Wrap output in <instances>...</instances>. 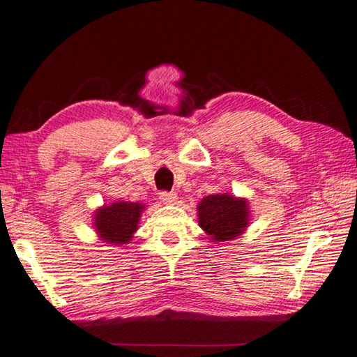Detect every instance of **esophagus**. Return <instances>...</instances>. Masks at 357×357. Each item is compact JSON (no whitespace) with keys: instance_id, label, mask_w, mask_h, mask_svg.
Wrapping results in <instances>:
<instances>
[{"instance_id":"obj_1","label":"esophagus","mask_w":357,"mask_h":357,"mask_svg":"<svg viewBox=\"0 0 357 357\" xmlns=\"http://www.w3.org/2000/svg\"><path fill=\"white\" fill-rule=\"evenodd\" d=\"M159 198L162 200V203L165 204H170V206H173V204H176L178 202V195L174 192H162Z\"/></svg>"}]
</instances>
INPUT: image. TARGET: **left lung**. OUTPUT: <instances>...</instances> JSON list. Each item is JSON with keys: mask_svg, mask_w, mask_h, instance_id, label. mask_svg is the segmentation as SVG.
Wrapping results in <instances>:
<instances>
[{"mask_svg": "<svg viewBox=\"0 0 357 357\" xmlns=\"http://www.w3.org/2000/svg\"><path fill=\"white\" fill-rule=\"evenodd\" d=\"M198 225L215 244L239 238L250 223V206L247 198L231 193H214L198 203Z\"/></svg>", "mask_w": 357, "mask_h": 357, "instance_id": "1", "label": "left lung"}]
</instances>
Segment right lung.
<instances>
[{"mask_svg": "<svg viewBox=\"0 0 357 357\" xmlns=\"http://www.w3.org/2000/svg\"><path fill=\"white\" fill-rule=\"evenodd\" d=\"M146 209L143 203L113 202L94 211L93 227L100 241L123 247L129 244L138 229L140 217Z\"/></svg>", "mask_w": 357, "mask_h": 357, "instance_id": "right-lung-1", "label": "right lung"}]
</instances>
